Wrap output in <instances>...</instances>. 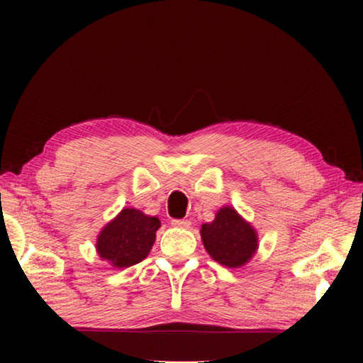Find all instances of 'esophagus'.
Wrapping results in <instances>:
<instances>
[{
	"label": "esophagus",
	"mask_w": 363,
	"mask_h": 363,
	"mask_svg": "<svg viewBox=\"0 0 363 363\" xmlns=\"http://www.w3.org/2000/svg\"><path fill=\"white\" fill-rule=\"evenodd\" d=\"M172 225L175 228H190L191 221H188V220H172Z\"/></svg>",
	"instance_id": "1"
}]
</instances>
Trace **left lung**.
Segmentation results:
<instances>
[{
	"label": "left lung",
	"instance_id": "obj_1",
	"mask_svg": "<svg viewBox=\"0 0 363 363\" xmlns=\"http://www.w3.org/2000/svg\"><path fill=\"white\" fill-rule=\"evenodd\" d=\"M201 240L213 259L228 267H240L257 247L256 231L230 206L221 208L213 223L201 226Z\"/></svg>",
	"mask_w": 363,
	"mask_h": 363
}]
</instances>
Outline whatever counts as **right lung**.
Wrapping results in <instances>:
<instances>
[{
	"label": "right lung",
	"mask_w": 363,
	"mask_h": 363,
	"mask_svg": "<svg viewBox=\"0 0 363 363\" xmlns=\"http://www.w3.org/2000/svg\"><path fill=\"white\" fill-rule=\"evenodd\" d=\"M160 220L142 211L125 208L104 228L97 238V251L113 267H130L150 252Z\"/></svg>",
	"instance_id": "1"
}]
</instances>
